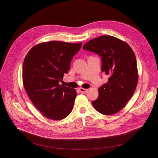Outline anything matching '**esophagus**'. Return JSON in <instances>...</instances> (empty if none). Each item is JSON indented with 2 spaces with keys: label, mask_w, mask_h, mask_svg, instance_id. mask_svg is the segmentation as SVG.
I'll return each mask as SVG.
<instances>
[{
  "label": "esophagus",
  "mask_w": 158,
  "mask_h": 158,
  "mask_svg": "<svg viewBox=\"0 0 158 158\" xmlns=\"http://www.w3.org/2000/svg\"><path fill=\"white\" fill-rule=\"evenodd\" d=\"M79 91L82 93V94H85L86 93L87 91H88V89H84V88H80L79 89Z\"/></svg>",
  "instance_id": "1"
}]
</instances>
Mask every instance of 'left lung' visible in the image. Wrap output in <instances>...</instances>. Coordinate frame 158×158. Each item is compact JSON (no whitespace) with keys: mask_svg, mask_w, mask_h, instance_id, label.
<instances>
[{"mask_svg":"<svg viewBox=\"0 0 158 158\" xmlns=\"http://www.w3.org/2000/svg\"><path fill=\"white\" fill-rule=\"evenodd\" d=\"M83 49L99 54L102 72L110 77L99 87L98 99L92 102L95 109L104 115L120 111L129 101L138 81L136 58L124 41L111 35H102L87 42Z\"/></svg>","mask_w":158,"mask_h":158,"instance_id":"obj_1","label":"left lung"}]
</instances>
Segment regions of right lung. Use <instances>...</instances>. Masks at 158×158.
I'll use <instances>...</instances> for the list:
<instances>
[{
	"instance_id": "obj_1",
	"label": "right lung",
	"mask_w": 158,
	"mask_h": 158,
	"mask_svg": "<svg viewBox=\"0 0 158 158\" xmlns=\"http://www.w3.org/2000/svg\"><path fill=\"white\" fill-rule=\"evenodd\" d=\"M82 44L42 42L27 54L22 66V81L32 102L44 117L59 121L71 112L76 91L59 82L68 73L71 60Z\"/></svg>"
}]
</instances>
